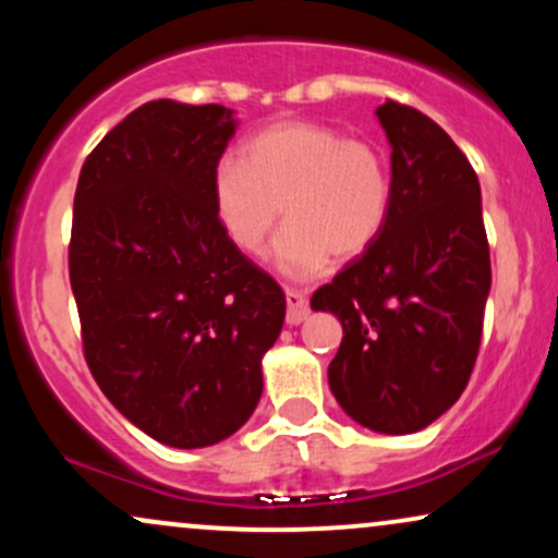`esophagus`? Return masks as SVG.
<instances>
[{
  "mask_svg": "<svg viewBox=\"0 0 558 558\" xmlns=\"http://www.w3.org/2000/svg\"><path fill=\"white\" fill-rule=\"evenodd\" d=\"M286 301H288L286 323L288 325H301V323H304L306 315H310V299H306L301 291L286 288Z\"/></svg>",
  "mask_w": 558,
  "mask_h": 558,
  "instance_id": "obj_1",
  "label": "esophagus"
}]
</instances>
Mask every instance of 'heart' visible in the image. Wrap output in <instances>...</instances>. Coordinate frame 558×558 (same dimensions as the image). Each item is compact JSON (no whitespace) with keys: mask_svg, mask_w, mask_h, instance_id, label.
<instances>
[{"mask_svg":"<svg viewBox=\"0 0 558 558\" xmlns=\"http://www.w3.org/2000/svg\"><path fill=\"white\" fill-rule=\"evenodd\" d=\"M240 159L213 170V207L226 239L257 254L275 222L288 226L275 243V265L291 278H312L338 259H356L388 226L393 178L386 155L362 138L312 120H280L243 144Z\"/></svg>","mask_w":558,"mask_h":558,"instance_id":"heart-1","label":"heart"}]
</instances>
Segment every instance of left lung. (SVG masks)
<instances>
[{
  "mask_svg": "<svg viewBox=\"0 0 558 558\" xmlns=\"http://www.w3.org/2000/svg\"><path fill=\"white\" fill-rule=\"evenodd\" d=\"M375 114L390 144L388 226L317 288L312 310L343 325L328 367L343 412L375 433L407 435L448 412L470 383L490 252L477 175L451 136L399 101Z\"/></svg>",
  "mask_w": 558,
  "mask_h": 558,
  "instance_id": "left-lung-1",
  "label": "left lung"
}]
</instances>
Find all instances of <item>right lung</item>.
Returning <instances> with one entry per match:
<instances>
[{
    "label": "right lung",
    "mask_w": 558,
    "mask_h": 558,
    "mask_svg": "<svg viewBox=\"0 0 558 558\" xmlns=\"http://www.w3.org/2000/svg\"><path fill=\"white\" fill-rule=\"evenodd\" d=\"M222 105L146 101L81 168L70 286L101 393L149 438L215 446L252 417L280 286L226 239L213 170L233 138Z\"/></svg>",
    "instance_id": "1"
}]
</instances>
